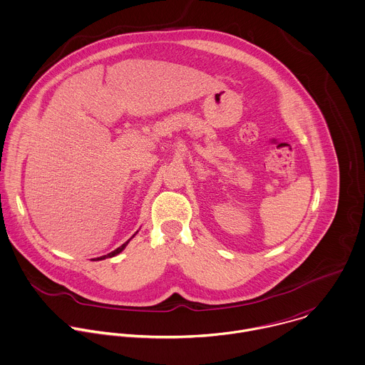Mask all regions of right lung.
<instances>
[{
	"label": "right lung",
	"mask_w": 365,
	"mask_h": 365,
	"mask_svg": "<svg viewBox=\"0 0 365 365\" xmlns=\"http://www.w3.org/2000/svg\"><path fill=\"white\" fill-rule=\"evenodd\" d=\"M136 233H138V232H136ZM136 233H135V235H136ZM135 235H133V236H132V237H130V239H129V240H128V242H125V243H123V245H122V246H119V247H118V249H116V250H113V252H110V253H108V255H105V256H101V257H96V259H93V262H98V260H105V259H109V257H113V256H116V255H119V253H120V252H122V250H123V249H125V247H126V246H128V243H129V242H130V240H132V239H133V237H135Z\"/></svg>",
	"instance_id": "add662e5"
}]
</instances>
